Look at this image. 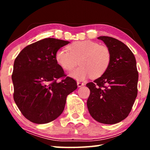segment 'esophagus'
I'll return each mask as SVG.
<instances>
[{
    "instance_id": "obj_1",
    "label": "esophagus",
    "mask_w": 150,
    "mask_h": 150,
    "mask_svg": "<svg viewBox=\"0 0 150 150\" xmlns=\"http://www.w3.org/2000/svg\"><path fill=\"white\" fill-rule=\"evenodd\" d=\"M77 83V86H78V87H82V86H83L85 84L83 83H81V82H79V81H78V82Z\"/></svg>"
}]
</instances>
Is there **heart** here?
<instances>
[{
	"label": "heart",
	"mask_w": 150,
	"mask_h": 150,
	"mask_svg": "<svg viewBox=\"0 0 150 150\" xmlns=\"http://www.w3.org/2000/svg\"><path fill=\"white\" fill-rule=\"evenodd\" d=\"M67 50L60 49L55 54V60L61 67L71 71L76 65L81 66L72 71L69 75L79 81L91 77L98 78L110 66L111 53L108 47L98 43L85 40L70 44Z\"/></svg>",
	"instance_id": "b5f03b06"
}]
</instances>
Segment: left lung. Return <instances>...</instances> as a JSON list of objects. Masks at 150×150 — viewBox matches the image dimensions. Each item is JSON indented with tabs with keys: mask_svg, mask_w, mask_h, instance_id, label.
I'll use <instances>...</instances> for the list:
<instances>
[{
	"mask_svg": "<svg viewBox=\"0 0 150 150\" xmlns=\"http://www.w3.org/2000/svg\"><path fill=\"white\" fill-rule=\"evenodd\" d=\"M111 53L106 71L87 83L90 95L87 102L91 116L98 122L114 124L128 116L138 94V72L136 61L129 47L108 36L98 38Z\"/></svg>",
	"mask_w": 150,
	"mask_h": 150,
	"instance_id": "left-lung-1",
	"label": "left lung"
}]
</instances>
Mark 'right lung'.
I'll use <instances>...</instances> for the list:
<instances>
[{"label": "right lung", "instance_id": "add662e5", "mask_svg": "<svg viewBox=\"0 0 150 150\" xmlns=\"http://www.w3.org/2000/svg\"><path fill=\"white\" fill-rule=\"evenodd\" d=\"M69 43L43 39L24 47L15 59L12 75L14 100L32 122L46 124L59 117L67 96L77 88L73 79L64 78V71L55 60L57 51Z\"/></svg>", "mask_w": 150, "mask_h": 150}]
</instances>
